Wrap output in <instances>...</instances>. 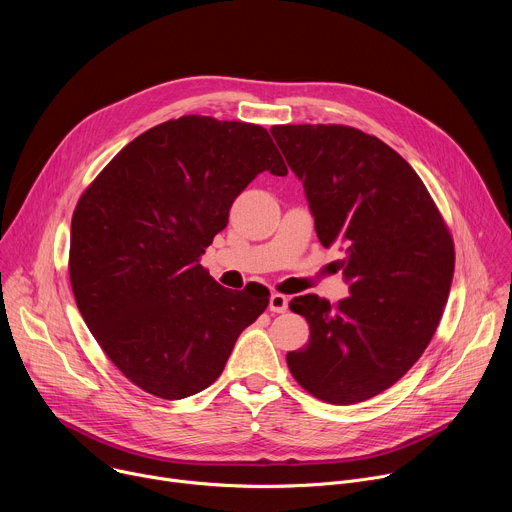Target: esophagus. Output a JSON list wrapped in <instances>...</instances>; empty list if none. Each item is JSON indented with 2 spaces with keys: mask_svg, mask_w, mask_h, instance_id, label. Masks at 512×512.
<instances>
[{
  "mask_svg": "<svg viewBox=\"0 0 512 512\" xmlns=\"http://www.w3.org/2000/svg\"><path fill=\"white\" fill-rule=\"evenodd\" d=\"M287 304H289V298L287 296H283V294H271V298H269V310L273 312V314H283L285 310H287Z\"/></svg>",
  "mask_w": 512,
  "mask_h": 512,
  "instance_id": "34e87169",
  "label": "esophagus"
}]
</instances>
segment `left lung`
<instances>
[{
    "mask_svg": "<svg viewBox=\"0 0 512 512\" xmlns=\"http://www.w3.org/2000/svg\"><path fill=\"white\" fill-rule=\"evenodd\" d=\"M306 188L316 233L342 253L350 296H300L310 324L287 352L294 379L332 405L367 401L419 360L442 320L454 277V239L415 170L385 141L348 125H273Z\"/></svg>",
    "mask_w": 512,
    "mask_h": 512,
    "instance_id": "8db88e82",
    "label": "left lung"
}]
</instances>
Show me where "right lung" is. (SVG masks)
I'll return each mask as SVG.
<instances>
[{
	"mask_svg": "<svg viewBox=\"0 0 512 512\" xmlns=\"http://www.w3.org/2000/svg\"><path fill=\"white\" fill-rule=\"evenodd\" d=\"M287 166L267 129L204 115L137 135L81 194L68 275L79 312L115 367L160 399L221 377L269 291H231L200 265L259 172Z\"/></svg>",
	"mask_w": 512,
	"mask_h": 512,
	"instance_id": "1",
	"label": "right lung"
}]
</instances>
